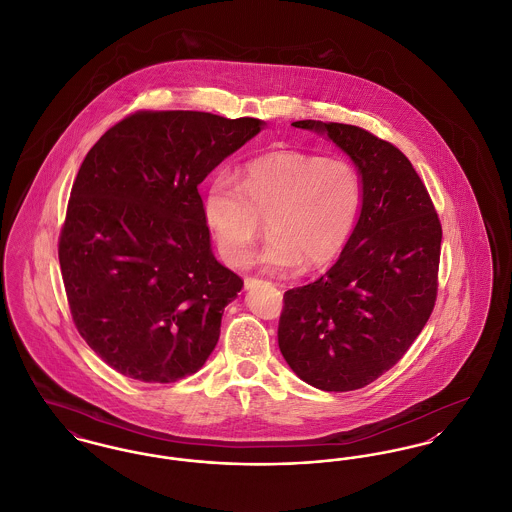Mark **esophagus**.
<instances>
[{
	"instance_id": "34e87169",
	"label": "esophagus",
	"mask_w": 512,
	"mask_h": 512,
	"mask_svg": "<svg viewBox=\"0 0 512 512\" xmlns=\"http://www.w3.org/2000/svg\"><path fill=\"white\" fill-rule=\"evenodd\" d=\"M261 282H265L263 278H255V276H247L245 278V288L249 290V288H255V286H259Z\"/></svg>"
}]
</instances>
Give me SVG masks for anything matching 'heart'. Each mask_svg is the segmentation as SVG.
I'll return each mask as SVG.
<instances>
[{"label": "heart", "instance_id": "b5f03b06", "mask_svg": "<svg viewBox=\"0 0 512 512\" xmlns=\"http://www.w3.org/2000/svg\"><path fill=\"white\" fill-rule=\"evenodd\" d=\"M361 205L363 180L350 160L300 151L257 156L240 180L218 172L203 191L205 222L232 267L251 261L267 216L271 236L259 259L271 271L331 263L352 238Z\"/></svg>", "mask_w": 512, "mask_h": 512}]
</instances>
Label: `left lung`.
Segmentation results:
<instances>
[{"label":"left lung","mask_w":512,"mask_h":512,"mask_svg":"<svg viewBox=\"0 0 512 512\" xmlns=\"http://www.w3.org/2000/svg\"><path fill=\"white\" fill-rule=\"evenodd\" d=\"M350 154L363 180L352 238L319 280L284 294L278 346L305 383L363 389L402 360L439 288L441 220L412 162L358 125L303 120Z\"/></svg>","instance_id":"1"}]
</instances>
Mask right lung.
<instances>
[{"mask_svg":"<svg viewBox=\"0 0 512 512\" xmlns=\"http://www.w3.org/2000/svg\"><path fill=\"white\" fill-rule=\"evenodd\" d=\"M261 127L139 110L85 156L61 226V278L77 331L121 375L176 383L211 356L243 280L212 255L197 187Z\"/></svg>","mask_w":512,"mask_h":512,"instance_id":"obj_1","label":"right lung"}]
</instances>
